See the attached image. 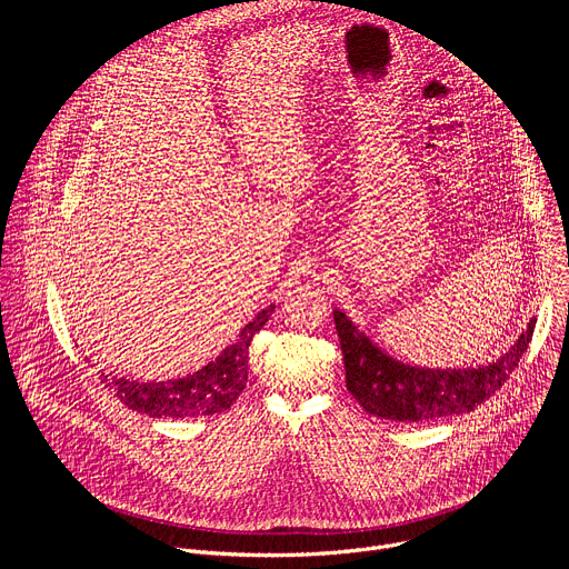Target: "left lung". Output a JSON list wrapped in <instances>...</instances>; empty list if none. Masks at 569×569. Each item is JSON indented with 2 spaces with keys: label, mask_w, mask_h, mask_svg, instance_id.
<instances>
[{
  "label": "left lung",
  "mask_w": 569,
  "mask_h": 569,
  "mask_svg": "<svg viewBox=\"0 0 569 569\" xmlns=\"http://www.w3.org/2000/svg\"><path fill=\"white\" fill-rule=\"evenodd\" d=\"M342 345L347 389L367 415L389 421H430L475 410L496 393L527 351L536 317L500 358L477 367L430 369L408 365L382 351L342 310H333Z\"/></svg>",
  "instance_id": "1"
}]
</instances>
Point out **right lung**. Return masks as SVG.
Masks as SVG:
<instances>
[{"instance_id": "add662e5", "label": "right lung", "mask_w": 569, "mask_h": 569, "mask_svg": "<svg viewBox=\"0 0 569 569\" xmlns=\"http://www.w3.org/2000/svg\"><path fill=\"white\" fill-rule=\"evenodd\" d=\"M274 303L261 310L252 321L240 329L238 338L220 351V356L207 362L202 369L173 380H128L119 376L101 373V382L130 410L152 419H196L211 417L229 410V405L246 389L248 360L252 338L261 331Z\"/></svg>"}]
</instances>
